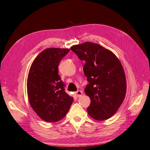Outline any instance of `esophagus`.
I'll list each match as a JSON object with an SVG mask.
<instances>
[{
    "label": "esophagus",
    "mask_w": 150,
    "mask_h": 150,
    "mask_svg": "<svg viewBox=\"0 0 150 150\" xmlns=\"http://www.w3.org/2000/svg\"><path fill=\"white\" fill-rule=\"evenodd\" d=\"M82 94H83V92L80 90L77 91L76 92H75V95H76V97H80Z\"/></svg>",
    "instance_id": "esophagus-1"
}]
</instances>
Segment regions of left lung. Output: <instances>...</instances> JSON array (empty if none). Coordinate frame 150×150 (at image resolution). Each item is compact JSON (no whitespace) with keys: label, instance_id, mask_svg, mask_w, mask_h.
<instances>
[{"label":"left lung","instance_id":"8db88e82","mask_svg":"<svg viewBox=\"0 0 150 150\" xmlns=\"http://www.w3.org/2000/svg\"><path fill=\"white\" fill-rule=\"evenodd\" d=\"M81 60L89 84L84 92L91 99L87 111L93 118L102 121L114 115L123 102L126 77L117 57L110 50L90 42L71 47Z\"/></svg>","mask_w":150,"mask_h":150}]
</instances>
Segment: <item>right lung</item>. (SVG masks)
<instances>
[{
	"label": "right lung",
	"mask_w": 150,
	"mask_h": 150,
	"mask_svg": "<svg viewBox=\"0 0 150 150\" xmlns=\"http://www.w3.org/2000/svg\"><path fill=\"white\" fill-rule=\"evenodd\" d=\"M69 51L45 49L36 57L30 68L27 83L29 101L36 114L47 122L62 120L73 101V98L65 92V84L58 74L59 64Z\"/></svg>",
	"instance_id": "add662e5"
}]
</instances>
